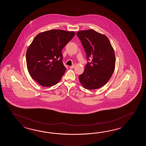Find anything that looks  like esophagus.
<instances>
[{"label":"esophagus","mask_w":146,"mask_h":146,"mask_svg":"<svg viewBox=\"0 0 146 146\" xmlns=\"http://www.w3.org/2000/svg\"><path fill=\"white\" fill-rule=\"evenodd\" d=\"M74 67H75V65H74L72 66H70V67H69V68L70 69H74Z\"/></svg>","instance_id":"1"}]
</instances>
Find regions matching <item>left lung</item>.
I'll use <instances>...</instances> for the list:
<instances>
[{
	"mask_svg": "<svg viewBox=\"0 0 146 146\" xmlns=\"http://www.w3.org/2000/svg\"><path fill=\"white\" fill-rule=\"evenodd\" d=\"M77 35L87 54L88 61L84 72L79 76L81 84L88 90L103 87L115 69V53L110 40L106 35L91 29L79 31Z\"/></svg>",
	"mask_w": 146,
	"mask_h": 146,
	"instance_id": "left-lung-1",
	"label": "left lung"
}]
</instances>
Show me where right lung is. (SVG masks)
I'll return each mask as SVG.
<instances>
[{
    "label": "right lung",
    "instance_id": "right-lung-1",
    "mask_svg": "<svg viewBox=\"0 0 146 146\" xmlns=\"http://www.w3.org/2000/svg\"><path fill=\"white\" fill-rule=\"evenodd\" d=\"M74 35L73 31L52 30L35 37L26 53L28 72L34 80L44 87L60 80L66 70L62 51Z\"/></svg>",
    "mask_w": 146,
    "mask_h": 146
}]
</instances>
